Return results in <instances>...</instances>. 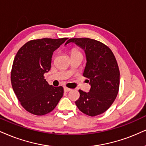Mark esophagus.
<instances>
[{"label":"esophagus","mask_w":146,"mask_h":146,"mask_svg":"<svg viewBox=\"0 0 146 146\" xmlns=\"http://www.w3.org/2000/svg\"><path fill=\"white\" fill-rule=\"evenodd\" d=\"M64 89L65 92H68V91H71V89H69V88H68V87H64Z\"/></svg>","instance_id":"1"}]
</instances>
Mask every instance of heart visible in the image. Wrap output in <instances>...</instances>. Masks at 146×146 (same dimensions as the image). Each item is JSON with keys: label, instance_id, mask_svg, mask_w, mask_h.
Wrapping results in <instances>:
<instances>
[{"label": "heart", "instance_id": "1", "mask_svg": "<svg viewBox=\"0 0 146 146\" xmlns=\"http://www.w3.org/2000/svg\"><path fill=\"white\" fill-rule=\"evenodd\" d=\"M76 53H80V52H79L77 49H76V48H72V49L71 50V55H74V54Z\"/></svg>", "mask_w": 146, "mask_h": 146}]
</instances>
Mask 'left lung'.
Returning a JSON list of instances; mask_svg holds the SVG:
<instances>
[{
  "mask_svg": "<svg viewBox=\"0 0 146 146\" xmlns=\"http://www.w3.org/2000/svg\"><path fill=\"white\" fill-rule=\"evenodd\" d=\"M74 42L84 49L87 64L83 76L91 85L89 92L79 90L75 102L84 114L95 116L103 114L114 102L118 93L120 72L114 55L108 46L88 38H70L65 45Z\"/></svg>",
  "mask_w": 146,
  "mask_h": 146,
  "instance_id": "left-lung-1",
  "label": "left lung"
}]
</instances>
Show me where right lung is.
<instances>
[{
  "instance_id": "1",
  "label": "right lung",
  "mask_w": 146,
  "mask_h": 146,
  "mask_svg": "<svg viewBox=\"0 0 146 146\" xmlns=\"http://www.w3.org/2000/svg\"><path fill=\"white\" fill-rule=\"evenodd\" d=\"M67 39L28 41L16 54L11 73L12 87L21 105L32 114L51 112L64 95L63 87L48 84L44 74L51 69L53 52Z\"/></svg>"
}]
</instances>
